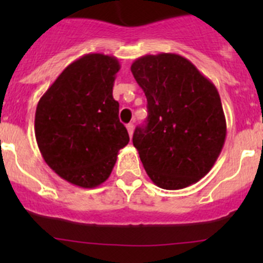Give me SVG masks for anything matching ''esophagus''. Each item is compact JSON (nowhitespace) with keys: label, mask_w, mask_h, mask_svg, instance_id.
I'll use <instances>...</instances> for the list:
<instances>
[{"label":"esophagus","mask_w":263,"mask_h":263,"mask_svg":"<svg viewBox=\"0 0 263 263\" xmlns=\"http://www.w3.org/2000/svg\"><path fill=\"white\" fill-rule=\"evenodd\" d=\"M126 128H127V131H128L129 136L132 137V135H134V124L128 123V124H127V126H126Z\"/></svg>","instance_id":"esophagus-1"}]
</instances>
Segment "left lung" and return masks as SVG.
Listing matches in <instances>:
<instances>
[{"label": "left lung", "mask_w": 263, "mask_h": 263, "mask_svg": "<svg viewBox=\"0 0 263 263\" xmlns=\"http://www.w3.org/2000/svg\"><path fill=\"white\" fill-rule=\"evenodd\" d=\"M147 99L134 146L158 187L182 190L205 177L219 158L227 121L215 85L176 53L146 54L131 66Z\"/></svg>", "instance_id": "obj_1"}]
</instances>
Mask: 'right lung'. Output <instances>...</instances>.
<instances>
[{
    "label": "right lung",
    "instance_id": "1",
    "mask_svg": "<svg viewBox=\"0 0 263 263\" xmlns=\"http://www.w3.org/2000/svg\"><path fill=\"white\" fill-rule=\"evenodd\" d=\"M119 68L113 55H82L61 72L36 105L34 129L44 161L78 187L107 181L118 151L129 141L113 99Z\"/></svg>",
    "mask_w": 263,
    "mask_h": 263
}]
</instances>
